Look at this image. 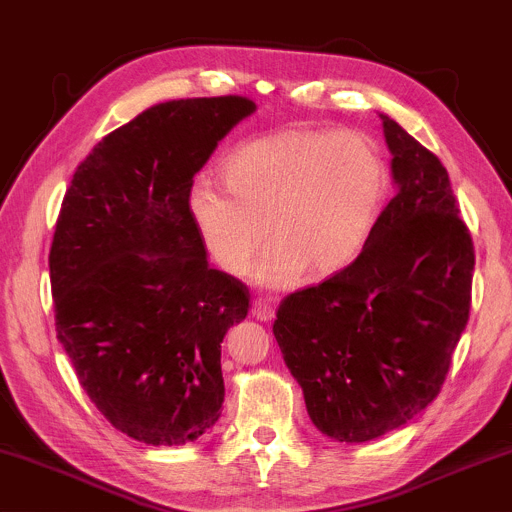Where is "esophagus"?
Listing matches in <instances>:
<instances>
[{
    "label": "esophagus",
    "instance_id": "34e87169",
    "mask_svg": "<svg viewBox=\"0 0 512 512\" xmlns=\"http://www.w3.org/2000/svg\"><path fill=\"white\" fill-rule=\"evenodd\" d=\"M253 314L257 320H264V323H268V320L275 318V305L266 299H255Z\"/></svg>",
    "mask_w": 512,
    "mask_h": 512
}]
</instances>
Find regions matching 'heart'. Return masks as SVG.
Wrapping results in <instances>:
<instances>
[{"mask_svg": "<svg viewBox=\"0 0 512 512\" xmlns=\"http://www.w3.org/2000/svg\"><path fill=\"white\" fill-rule=\"evenodd\" d=\"M227 187L196 178L187 209L211 259L244 275L268 240L255 281L285 288L310 270L331 277L371 242L390 189L384 152L362 133L288 128L237 146Z\"/></svg>", "mask_w": 512, "mask_h": 512, "instance_id": "heart-1", "label": "heart"}]
</instances>
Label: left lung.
<instances>
[{"label": "left lung", "instance_id": "8db88e82", "mask_svg": "<svg viewBox=\"0 0 512 512\" xmlns=\"http://www.w3.org/2000/svg\"><path fill=\"white\" fill-rule=\"evenodd\" d=\"M379 117L397 196L364 253L285 296L272 325L307 414L340 443L373 441L430 406L471 307L475 251L447 170Z\"/></svg>", "mask_w": 512, "mask_h": 512}]
</instances>
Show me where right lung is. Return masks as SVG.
<instances>
[{"label": "right lung", "mask_w": 512, "mask_h": 512, "mask_svg": "<svg viewBox=\"0 0 512 512\" xmlns=\"http://www.w3.org/2000/svg\"><path fill=\"white\" fill-rule=\"evenodd\" d=\"M255 109L242 95L150 106L89 152L63 198L56 338L93 406L139 443H194L220 419V342L251 294L209 266L187 192Z\"/></svg>", "instance_id": "add662e5"}]
</instances>
